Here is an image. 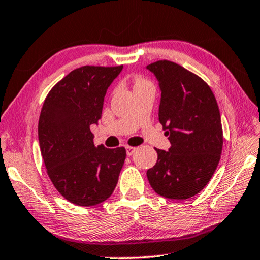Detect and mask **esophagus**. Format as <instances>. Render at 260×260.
<instances>
[{
    "instance_id": "34e87169",
    "label": "esophagus",
    "mask_w": 260,
    "mask_h": 260,
    "mask_svg": "<svg viewBox=\"0 0 260 260\" xmlns=\"http://www.w3.org/2000/svg\"><path fill=\"white\" fill-rule=\"evenodd\" d=\"M125 149H126V154L129 155V156L134 155V152L136 151V148H135V147H131V145H126Z\"/></svg>"
}]
</instances>
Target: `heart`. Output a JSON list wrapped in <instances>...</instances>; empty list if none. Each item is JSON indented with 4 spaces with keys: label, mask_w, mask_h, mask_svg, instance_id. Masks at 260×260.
Wrapping results in <instances>:
<instances>
[{
    "label": "heart",
    "mask_w": 260,
    "mask_h": 260,
    "mask_svg": "<svg viewBox=\"0 0 260 260\" xmlns=\"http://www.w3.org/2000/svg\"><path fill=\"white\" fill-rule=\"evenodd\" d=\"M144 84H150V81H149L147 78L141 77V76H137L136 78H135V86H138V85H144Z\"/></svg>",
    "instance_id": "heart-1"
}]
</instances>
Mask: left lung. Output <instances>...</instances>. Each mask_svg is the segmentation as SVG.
<instances>
[{
	"label": "left lung",
	"mask_w": 260,
	"mask_h": 260,
	"mask_svg": "<svg viewBox=\"0 0 260 260\" xmlns=\"http://www.w3.org/2000/svg\"><path fill=\"white\" fill-rule=\"evenodd\" d=\"M161 88L158 119L169 136V151L156 149L149 183L167 199L186 200L204 189L221 157L223 135L209 85L179 63L158 60L147 66Z\"/></svg>",
	"instance_id": "obj_1"
}]
</instances>
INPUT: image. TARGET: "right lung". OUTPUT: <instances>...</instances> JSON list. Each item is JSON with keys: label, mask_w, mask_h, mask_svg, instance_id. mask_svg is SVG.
I'll return each mask as SVG.
<instances>
[{"label": "right lung", "mask_w": 260, "mask_h": 260, "mask_svg": "<svg viewBox=\"0 0 260 260\" xmlns=\"http://www.w3.org/2000/svg\"><path fill=\"white\" fill-rule=\"evenodd\" d=\"M123 65L81 66L48 92L39 118L40 151L56 190L78 206H94L115 190L124 147L93 143L90 125L102 118L106 90Z\"/></svg>", "instance_id": "right-lung-1"}]
</instances>
